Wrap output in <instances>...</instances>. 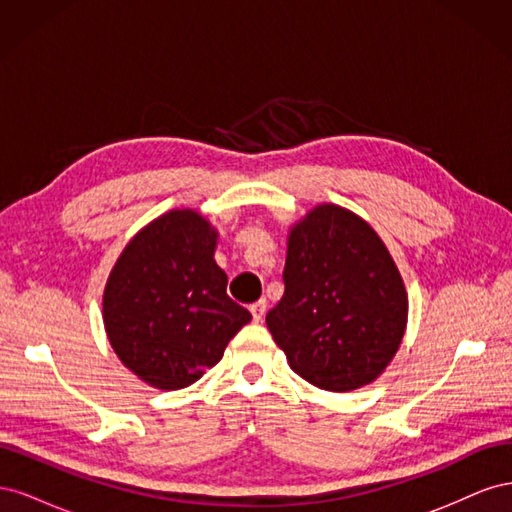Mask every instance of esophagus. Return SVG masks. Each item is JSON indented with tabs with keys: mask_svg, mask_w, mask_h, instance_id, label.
I'll return each instance as SVG.
<instances>
[{
	"mask_svg": "<svg viewBox=\"0 0 512 512\" xmlns=\"http://www.w3.org/2000/svg\"><path fill=\"white\" fill-rule=\"evenodd\" d=\"M250 312H252L254 322H262V318H265V312H267V301L260 299V301L252 303V305H250Z\"/></svg>",
	"mask_w": 512,
	"mask_h": 512,
	"instance_id": "34e87169",
	"label": "esophagus"
}]
</instances>
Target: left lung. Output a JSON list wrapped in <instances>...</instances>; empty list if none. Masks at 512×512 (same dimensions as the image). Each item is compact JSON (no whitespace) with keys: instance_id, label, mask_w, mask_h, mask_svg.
Returning <instances> with one entry per match:
<instances>
[{"instance_id":"8db88e82","label":"left lung","mask_w":512,"mask_h":512,"mask_svg":"<svg viewBox=\"0 0 512 512\" xmlns=\"http://www.w3.org/2000/svg\"><path fill=\"white\" fill-rule=\"evenodd\" d=\"M284 286L267 327L294 374L346 393L374 382L393 361L408 294L386 245L359 215L324 203L294 224Z\"/></svg>"}]
</instances>
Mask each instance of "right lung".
Instances as JSON below:
<instances>
[{
  "label": "right lung",
  "mask_w": 512,
  "mask_h": 512,
  "mask_svg": "<svg viewBox=\"0 0 512 512\" xmlns=\"http://www.w3.org/2000/svg\"><path fill=\"white\" fill-rule=\"evenodd\" d=\"M215 245L218 230L203 215L173 209L136 232L108 275L102 297L108 342L149 386H190L252 320L226 294Z\"/></svg>",
  "instance_id": "add662e5"
}]
</instances>
